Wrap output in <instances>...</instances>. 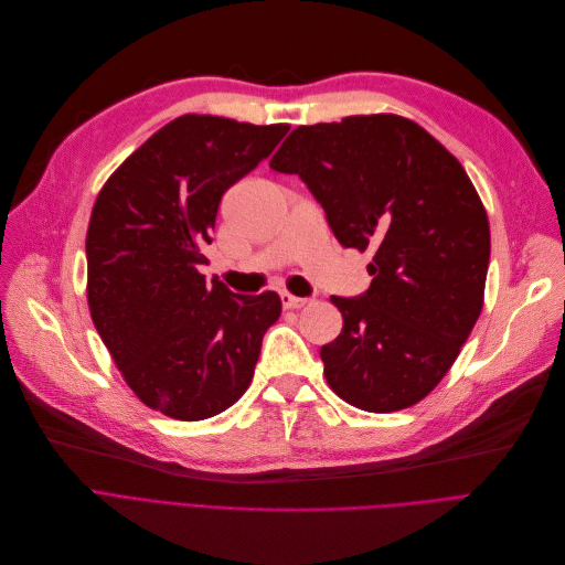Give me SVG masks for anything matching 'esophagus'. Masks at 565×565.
<instances>
[{
    "mask_svg": "<svg viewBox=\"0 0 565 565\" xmlns=\"http://www.w3.org/2000/svg\"><path fill=\"white\" fill-rule=\"evenodd\" d=\"M280 301L287 310H297V308H303L308 303V299H301V297H294V294L289 291H280Z\"/></svg>",
    "mask_w": 565,
    "mask_h": 565,
    "instance_id": "1",
    "label": "esophagus"
}]
</instances>
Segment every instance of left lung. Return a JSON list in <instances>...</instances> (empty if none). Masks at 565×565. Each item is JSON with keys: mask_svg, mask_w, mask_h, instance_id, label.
I'll list each match as a JSON object with an SVG mask.
<instances>
[{"mask_svg": "<svg viewBox=\"0 0 565 565\" xmlns=\"http://www.w3.org/2000/svg\"><path fill=\"white\" fill-rule=\"evenodd\" d=\"M268 166L301 177L344 248L372 253L367 291L331 297L342 331L319 352L329 386L372 414L416 405L486 294L490 223L460 160L412 119L356 115L294 128Z\"/></svg>", "mask_w": 565, "mask_h": 565, "instance_id": "8db88e82", "label": "left lung"}]
</instances>
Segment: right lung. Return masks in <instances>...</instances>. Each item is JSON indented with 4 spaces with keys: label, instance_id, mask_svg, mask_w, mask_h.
<instances>
[{
    "label": "right lung",
    "instance_id": "add662e5",
    "mask_svg": "<svg viewBox=\"0 0 565 565\" xmlns=\"http://www.w3.org/2000/svg\"><path fill=\"white\" fill-rule=\"evenodd\" d=\"M183 115L156 130L105 181L87 230V301L121 377L147 407L204 420L246 393L262 338L282 303L276 291L238 297L209 287L206 262L223 193L287 136Z\"/></svg>",
    "mask_w": 565,
    "mask_h": 565
}]
</instances>
